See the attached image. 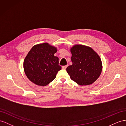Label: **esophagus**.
Listing matches in <instances>:
<instances>
[{
    "label": "esophagus",
    "instance_id": "obj_1",
    "mask_svg": "<svg viewBox=\"0 0 126 126\" xmlns=\"http://www.w3.org/2000/svg\"><path fill=\"white\" fill-rule=\"evenodd\" d=\"M66 67H67V65H64V66H62V69H64V70H65L66 69Z\"/></svg>",
    "mask_w": 126,
    "mask_h": 126
}]
</instances>
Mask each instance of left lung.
Returning a JSON list of instances; mask_svg holds the SVG:
<instances>
[{"mask_svg": "<svg viewBox=\"0 0 126 126\" xmlns=\"http://www.w3.org/2000/svg\"><path fill=\"white\" fill-rule=\"evenodd\" d=\"M72 64L66 68L70 78L78 85H91L102 71L101 58L91 47L77 44L70 48Z\"/></svg>", "mask_w": 126, "mask_h": 126, "instance_id": "1", "label": "left lung"}]
</instances>
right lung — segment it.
I'll return each mask as SVG.
<instances>
[{"label":"right lung","instance_id":"add662e5","mask_svg":"<svg viewBox=\"0 0 126 126\" xmlns=\"http://www.w3.org/2000/svg\"><path fill=\"white\" fill-rule=\"evenodd\" d=\"M57 47L47 43L35 45L29 51L23 62L25 75L30 81L39 86H45L53 81L61 66L59 59L54 55Z\"/></svg>","mask_w":126,"mask_h":126}]
</instances>
